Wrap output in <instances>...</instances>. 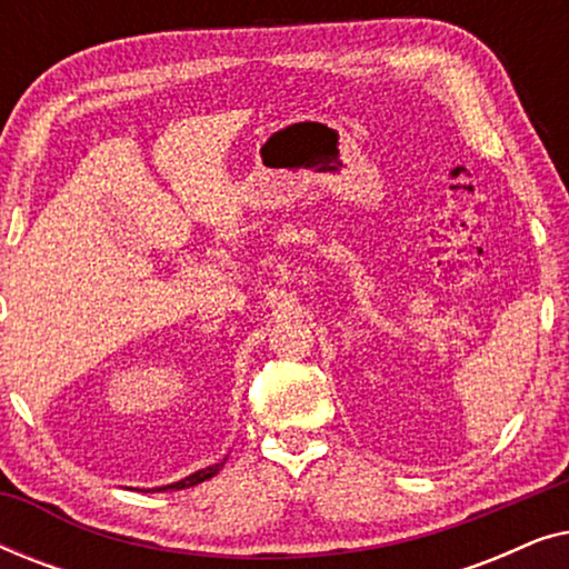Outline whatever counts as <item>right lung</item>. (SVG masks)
Listing matches in <instances>:
<instances>
[{
	"label": "right lung",
	"mask_w": 569,
	"mask_h": 569,
	"mask_svg": "<svg viewBox=\"0 0 569 569\" xmlns=\"http://www.w3.org/2000/svg\"><path fill=\"white\" fill-rule=\"evenodd\" d=\"M224 461H228V458H222L220 463H214V466H207V469H201V471H193L191 477H186V479H181V481H173V485H168V487H158V492H162V489H189V487H197V485H201V481L212 479L214 473L222 469Z\"/></svg>",
	"instance_id": "add662e5"
}]
</instances>
